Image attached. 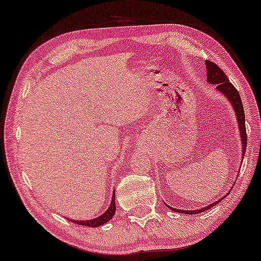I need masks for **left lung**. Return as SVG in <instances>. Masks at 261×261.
Masks as SVG:
<instances>
[{"label":"left lung","instance_id":"obj_1","mask_svg":"<svg viewBox=\"0 0 261 261\" xmlns=\"http://www.w3.org/2000/svg\"><path fill=\"white\" fill-rule=\"evenodd\" d=\"M205 65H206V76H207L206 81H207V83L216 85V90L218 92H220L221 95H224L225 98L230 102L231 107L233 108V110H234L237 122H238L240 139H242V149H243L242 150V161H244L245 150H246V145H247V136H246V127H245V112H244L243 103H242V99H240L239 92L237 91V89L230 83V81L227 80V77L224 73L223 70L218 67L217 64L213 63V62L206 61ZM228 194H230V191L225 194L224 197H221L220 199L216 200L215 203L210 204L207 206H205V207H201L199 210H194V211H192V210H190V211L189 210L188 211H185V210L171 207V206H169L168 204H165V205H166V207H169L170 210H172V211H174V212L185 213V215H197V213L204 212V211H206V210H210L211 207H213L216 204L220 203V201L223 200L225 197L228 196Z\"/></svg>","mask_w":261,"mask_h":261}]
</instances>
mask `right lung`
I'll return each instance as SVG.
<instances>
[{
    "mask_svg": "<svg viewBox=\"0 0 261 261\" xmlns=\"http://www.w3.org/2000/svg\"><path fill=\"white\" fill-rule=\"evenodd\" d=\"M115 213H116V203H115V190H114L110 206H109L108 210L103 213V215L93 218V219H88V220H72V219H70V218H69V220L72 221V223H75V224L82 225V226L98 227V226H102V225H104V224H107L108 221L115 216Z\"/></svg>",
    "mask_w": 261,
    "mask_h": 261,
    "instance_id": "obj_1",
    "label": "right lung"
}]
</instances>
